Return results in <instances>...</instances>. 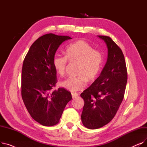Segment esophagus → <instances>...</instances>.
Returning a JSON list of instances; mask_svg holds the SVG:
<instances>
[{"label":"esophagus","mask_w":147,"mask_h":147,"mask_svg":"<svg viewBox=\"0 0 147 147\" xmlns=\"http://www.w3.org/2000/svg\"><path fill=\"white\" fill-rule=\"evenodd\" d=\"M71 95H72L73 98H74V99L77 98V97L79 96V95L78 94H76V93H71Z\"/></svg>","instance_id":"34e87169"}]
</instances>
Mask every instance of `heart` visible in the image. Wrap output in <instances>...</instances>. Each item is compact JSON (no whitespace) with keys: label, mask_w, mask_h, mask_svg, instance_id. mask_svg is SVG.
Listing matches in <instances>:
<instances>
[{"label":"heart","mask_w":147,"mask_h":147,"mask_svg":"<svg viewBox=\"0 0 147 147\" xmlns=\"http://www.w3.org/2000/svg\"><path fill=\"white\" fill-rule=\"evenodd\" d=\"M78 62V76H69L61 82V85L73 92L81 90L88 81L94 80L99 74L103 63L102 54L87 42L78 40L67 46L65 55L56 54L53 58V65L56 71L63 75L68 63Z\"/></svg>","instance_id":"heart-1"}]
</instances>
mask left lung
<instances>
[{"instance_id": "8db88e82", "label": "left lung", "mask_w": 147, "mask_h": 147, "mask_svg": "<svg viewBox=\"0 0 147 147\" xmlns=\"http://www.w3.org/2000/svg\"><path fill=\"white\" fill-rule=\"evenodd\" d=\"M98 36L107 45V63L98 78L80 95L84 101L82 121L90 129L103 127L114 117L124 98L127 79L121 49L111 37Z\"/></svg>"}]
</instances>
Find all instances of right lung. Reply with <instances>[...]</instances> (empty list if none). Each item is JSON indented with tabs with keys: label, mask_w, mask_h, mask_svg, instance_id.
<instances>
[{
	"label": "right lung",
	"mask_w": 147,
	"mask_h": 147,
	"mask_svg": "<svg viewBox=\"0 0 147 147\" xmlns=\"http://www.w3.org/2000/svg\"><path fill=\"white\" fill-rule=\"evenodd\" d=\"M67 36L45 34L32 44L23 61L21 96L32 117L45 126L58 123L67 103L72 99L63 88L52 90L57 83L53 58L59 45L71 39Z\"/></svg>",
	"instance_id": "1"
}]
</instances>
